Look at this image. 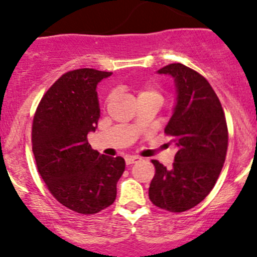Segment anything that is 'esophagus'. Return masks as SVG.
Returning a JSON list of instances; mask_svg holds the SVG:
<instances>
[{"instance_id":"esophagus-1","label":"esophagus","mask_w":257,"mask_h":257,"mask_svg":"<svg viewBox=\"0 0 257 257\" xmlns=\"http://www.w3.org/2000/svg\"><path fill=\"white\" fill-rule=\"evenodd\" d=\"M141 158L137 157V156H126L125 157V164L126 165H133L137 164V162H140Z\"/></svg>"}]
</instances>
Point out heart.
Returning <instances> with one entry per match:
<instances>
[{
  "label": "heart",
  "mask_w": 257,
  "mask_h": 257,
  "mask_svg": "<svg viewBox=\"0 0 257 257\" xmlns=\"http://www.w3.org/2000/svg\"><path fill=\"white\" fill-rule=\"evenodd\" d=\"M143 95H155V96H158V97H160V95H158L157 88H156L155 86H152V85L146 86V87L143 88L142 91H141L140 96H143Z\"/></svg>",
  "instance_id": "obj_1"
}]
</instances>
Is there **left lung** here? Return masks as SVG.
Instances as JSON below:
<instances>
[{"instance_id": "left-lung-1", "label": "left lung", "mask_w": 257, "mask_h": 257, "mask_svg": "<svg viewBox=\"0 0 257 257\" xmlns=\"http://www.w3.org/2000/svg\"><path fill=\"white\" fill-rule=\"evenodd\" d=\"M174 78L176 101L165 133L177 148L172 169L156 160L151 201L172 213L198 205L210 193L226 160L228 131L217 93L207 80L181 63L158 69Z\"/></svg>"}]
</instances>
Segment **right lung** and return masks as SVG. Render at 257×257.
Wrapping results in <instances>:
<instances>
[{"mask_svg": "<svg viewBox=\"0 0 257 257\" xmlns=\"http://www.w3.org/2000/svg\"><path fill=\"white\" fill-rule=\"evenodd\" d=\"M111 72L80 68L59 77L43 96L33 121L38 171L57 200L73 212L95 214L114 203L123 157L100 155L87 134L100 117L97 85Z\"/></svg>", "mask_w": 257, "mask_h": 257, "instance_id": "obj_1", "label": "right lung"}]
</instances>
